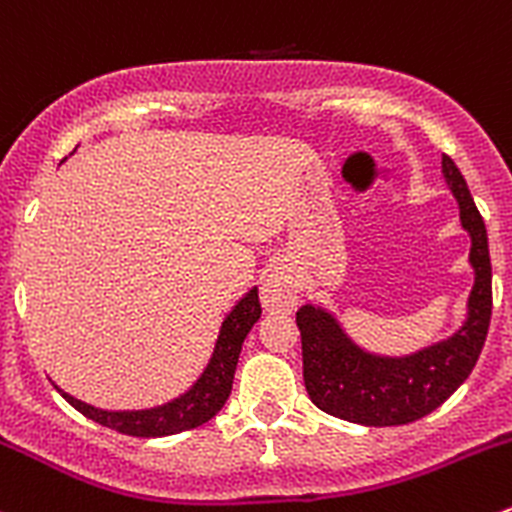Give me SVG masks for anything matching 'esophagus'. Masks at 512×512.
Wrapping results in <instances>:
<instances>
[{"mask_svg":"<svg viewBox=\"0 0 512 512\" xmlns=\"http://www.w3.org/2000/svg\"><path fill=\"white\" fill-rule=\"evenodd\" d=\"M261 303L271 313H291L298 306L296 278L288 268L276 266L266 273L261 283Z\"/></svg>","mask_w":512,"mask_h":512,"instance_id":"obj_1","label":"esophagus"}]
</instances>
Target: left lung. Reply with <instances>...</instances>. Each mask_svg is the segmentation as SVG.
<instances>
[{
	"label": "left lung",
	"instance_id": "left-lung-1",
	"mask_svg": "<svg viewBox=\"0 0 512 512\" xmlns=\"http://www.w3.org/2000/svg\"><path fill=\"white\" fill-rule=\"evenodd\" d=\"M443 176L458 199L460 224L470 234L475 271L468 318L445 341L403 358L373 356L343 333L336 318L318 306L296 313L303 351V383L321 411L361 426H403L448 401L470 376L483 351L493 311V268L483 216L455 161L443 154Z\"/></svg>",
	"mask_w": 512,
	"mask_h": 512
}]
</instances>
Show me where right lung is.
<instances>
[{"label": "right lung", "mask_w": 512, "mask_h": 512, "mask_svg": "<svg viewBox=\"0 0 512 512\" xmlns=\"http://www.w3.org/2000/svg\"><path fill=\"white\" fill-rule=\"evenodd\" d=\"M261 318V303H258V291L251 288L244 298L234 306V311L226 316L221 326L219 341H216L214 356L209 366L201 373L199 381L174 401L164 406L149 408V411H101V408L86 406L69 393L59 391L79 413L96 421L99 426L119 430L134 438H161V435H174L181 430H191L204 426L206 421L216 416L229 401L231 386H234L236 363H239L241 346L254 323Z\"/></svg>", "instance_id": "obj_1"}]
</instances>
